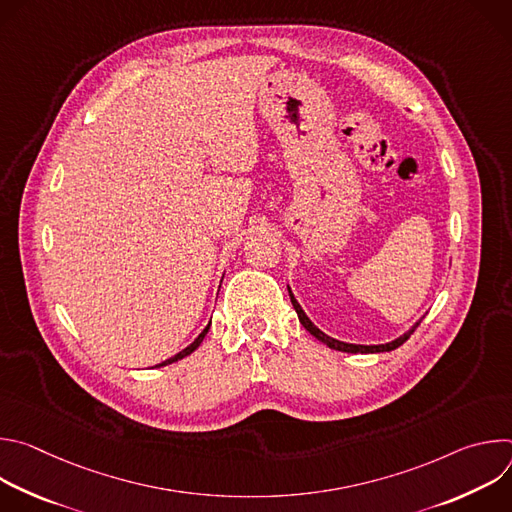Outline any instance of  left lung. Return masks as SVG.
Instances as JSON below:
<instances>
[{
	"label": "left lung",
	"mask_w": 512,
	"mask_h": 512,
	"mask_svg": "<svg viewBox=\"0 0 512 512\" xmlns=\"http://www.w3.org/2000/svg\"><path fill=\"white\" fill-rule=\"evenodd\" d=\"M289 289V287H287ZM289 300H291V304H294V308H296V312H298V318H300V322L304 324V328L314 336V338H318L320 342H324L326 346H330V348H334V350H342V352H352V354H358V352H389V350H395V348H399L411 334H413V330L419 326V322L409 330V332H405L403 336H399L397 340H393V342H389V344H379V346H360V344H346V342H340V340H334V338H330L328 334H324L322 330H318L312 322H310V318L304 314V310L300 308V304L296 302V298L291 296V291H289Z\"/></svg>",
	"instance_id": "obj_1"
}]
</instances>
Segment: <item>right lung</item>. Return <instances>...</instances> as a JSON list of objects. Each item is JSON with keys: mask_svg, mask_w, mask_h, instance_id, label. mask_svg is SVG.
Here are the masks:
<instances>
[{"mask_svg": "<svg viewBox=\"0 0 512 512\" xmlns=\"http://www.w3.org/2000/svg\"><path fill=\"white\" fill-rule=\"evenodd\" d=\"M208 328H210V324H208V326H206V328H204V330H202V334H200V336H198V338H196V340H194V342H192V344H190V346H188V348H184V350H182V352H178V354H176V356H172V358H168V360H164V362H162V364H158V367H164V364H170V362H176V360H180V358H184V356H188V354H192V352H194V350H196V348H198V346H200V342H202V338H204V336H206V332H208Z\"/></svg>", "mask_w": 512, "mask_h": 512, "instance_id": "add662e5", "label": "right lung"}]
</instances>
